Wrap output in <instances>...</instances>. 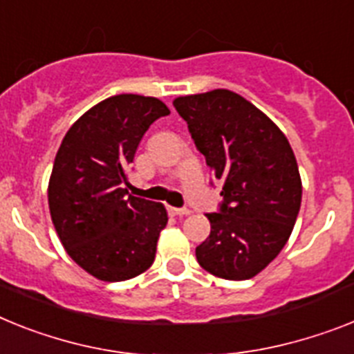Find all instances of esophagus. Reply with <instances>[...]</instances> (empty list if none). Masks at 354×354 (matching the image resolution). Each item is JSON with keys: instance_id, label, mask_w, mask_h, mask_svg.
<instances>
[{"instance_id": "1", "label": "esophagus", "mask_w": 354, "mask_h": 354, "mask_svg": "<svg viewBox=\"0 0 354 354\" xmlns=\"http://www.w3.org/2000/svg\"><path fill=\"white\" fill-rule=\"evenodd\" d=\"M167 210L169 214H172V216H189V214H191V210L185 209V207H183V209H178V207H167Z\"/></svg>"}]
</instances>
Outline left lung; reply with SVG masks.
I'll return each instance as SVG.
<instances>
[{
	"instance_id": "left-lung-1",
	"label": "left lung",
	"mask_w": 354,
	"mask_h": 354,
	"mask_svg": "<svg viewBox=\"0 0 354 354\" xmlns=\"http://www.w3.org/2000/svg\"><path fill=\"white\" fill-rule=\"evenodd\" d=\"M196 147L223 185L210 236L196 246L203 270L245 281L286 245L301 209L302 183L283 131L261 109L228 90L174 99Z\"/></svg>"
}]
</instances>
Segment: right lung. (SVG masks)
<instances>
[{
    "mask_svg": "<svg viewBox=\"0 0 354 354\" xmlns=\"http://www.w3.org/2000/svg\"><path fill=\"white\" fill-rule=\"evenodd\" d=\"M169 113L154 97L115 95L62 138L48 183L53 227L71 259L100 281H127L153 264L167 210L127 194L126 171L151 124Z\"/></svg>",
    "mask_w": 354,
    "mask_h": 354,
    "instance_id": "right-lung-1",
    "label": "right lung"
}]
</instances>
